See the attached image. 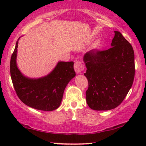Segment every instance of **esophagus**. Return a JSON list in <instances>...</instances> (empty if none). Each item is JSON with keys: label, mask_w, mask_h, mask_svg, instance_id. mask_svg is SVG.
Listing matches in <instances>:
<instances>
[{"label": "esophagus", "mask_w": 146, "mask_h": 146, "mask_svg": "<svg viewBox=\"0 0 146 146\" xmlns=\"http://www.w3.org/2000/svg\"><path fill=\"white\" fill-rule=\"evenodd\" d=\"M74 68L77 73H81L84 69V63L82 60H77L74 63Z\"/></svg>", "instance_id": "34e87169"}]
</instances>
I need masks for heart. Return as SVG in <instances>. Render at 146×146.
I'll return each mask as SVG.
<instances>
[{
	"mask_svg": "<svg viewBox=\"0 0 146 146\" xmlns=\"http://www.w3.org/2000/svg\"><path fill=\"white\" fill-rule=\"evenodd\" d=\"M100 40H97L96 42L94 43V46L95 48H98L100 46Z\"/></svg>",
	"mask_w": 146,
	"mask_h": 146,
	"instance_id": "obj_1",
	"label": "heart"
}]
</instances>
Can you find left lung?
Here are the masks:
<instances>
[{
	"instance_id": "left-lung-1",
	"label": "left lung",
	"mask_w": 146,
	"mask_h": 146,
	"mask_svg": "<svg viewBox=\"0 0 146 146\" xmlns=\"http://www.w3.org/2000/svg\"><path fill=\"white\" fill-rule=\"evenodd\" d=\"M110 48L92 50L84 56L88 81L86 92L88 106L94 110H109L122 102L133 84L134 52L130 43L118 31Z\"/></svg>"
}]
</instances>
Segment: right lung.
<instances>
[{"label": "right lung", "mask_w": 146, "mask_h": 146, "mask_svg": "<svg viewBox=\"0 0 146 146\" xmlns=\"http://www.w3.org/2000/svg\"><path fill=\"white\" fill-rule=\"evenodd\" d=\"M19 38L10 64L11 79L16 93L28 106L39 110H54L60 105L66 86L76 76L74 62H59L54 69L44 77L38 79L26 77L18 68L16 62Z\"/></svg>", "instance_id": "obj_1"}]
</instances>
